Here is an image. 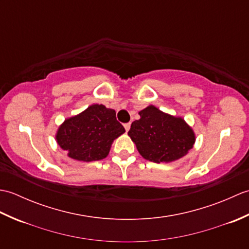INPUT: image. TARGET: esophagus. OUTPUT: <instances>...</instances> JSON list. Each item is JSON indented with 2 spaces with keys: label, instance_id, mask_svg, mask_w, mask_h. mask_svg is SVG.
<instances>
[{
  "label": "esophagus",
  "instance_id": "1",
  "mask_svg": "<svg viewBox=\"0 0 249 249\" xmlns=\"http://www.w3.org/2000/svg\"><path fill=\"white\" fill-rule=\"evenodd\" d=\"M124 127H125V130H126V131H128V130H129V128H130V123H126V124H124Z\"/></svg>",
  "mask_w": 249,
  "mask_h": 249
}]
</instances>
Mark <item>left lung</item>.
I'll list each match as a JSON object with an SVG mask.
<instances>
[{
	"instance_id": "left-lung-1",
	"label": "left lung",
	"mask_w": 249,
	"mask_h": 249,
	"mask_svg": "<svg viewBox=\"0 0 249 249\" xmlns=\"http://www.w3.org/2000/svg\"><path fill=\"white\" fill-rule=\"evenodd\" d=\"M131 123L128 136L140 155L153 162H171L187 154L196 142L194 129L181 116L150 105Z\"/></svg>"
}]
</instances>
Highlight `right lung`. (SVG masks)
I'll list each match as a JSON object with an SVG mask.
<instances>
[{
  "label": "right lung",
  "instance_id": "add662e5",
  "mask_svg": "<svg viewBox=\"0 0 249 249\" xmlns=\"http://www.w3.org/2000/svg\"><path fill=\"white\" fill-rule=\"evenodd\" d=\"M125 133L115 111L94 104L59 126L55 140L67 156L79 161H95L108 156L113 141Z\"/></svg>",
  "mask_w": 249,
  "mask_h": 249
}]
</instances>
